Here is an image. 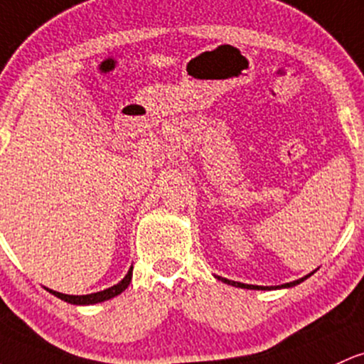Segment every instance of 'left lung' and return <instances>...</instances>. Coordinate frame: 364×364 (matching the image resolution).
Masks as SVG:
<instances>
[{
	"mask_svg": "<svg viewBox=\"0 0 364 364\" xmlns=\"http://www.w3.org/2000/svg\"><path fill=\"white\" fill-rule=\"evenodd\" d=\"M313 274V273H311ZM311 274H307V277H304V278H301V279H295V282H290V283H285V285H279V287H277V289H282V287H294V285H297V283H301V282H304L306 278H309ZM219 279H221V282H225V283H228V285H233V287H240V289H252V290H267V287H257V285H245V283H240V282H231V279H226V278H221V277H218ZM271 289H274V287H271Z\"/></svg>",
	"mask_w": 364,
	"mask_h": 364,
	"instance_id": "8db88e82",
	"label": "left lung"
}]
</instances>
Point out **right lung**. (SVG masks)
Returning <instances> with one entry per match:
<instances>
[{"label": "right lung", "instance_id": "right-lung-1", "mask_svg": "<svg viewBox=\"0 0 364 364\" xmlns=\"http://www.w3.org/2000/svg\"><path fill=\"white\" fill-rule=\"evenodd\" d=\"M131 278H133V267H131V269L127 271L126 277H124V279H121V282H119L117 285L110 287V289H107V290H102V292H97V294H87V295H67V294L55 292V290H50V292L53 294L55 297L62 299V301L70 302V304H77V306L97 304V302L109 301V299L115 297V295H119L121 292H124V290L127 289V285H129Z\"/></svg>", "mask_w": 364, "mask_h": 364}]
</instances>
